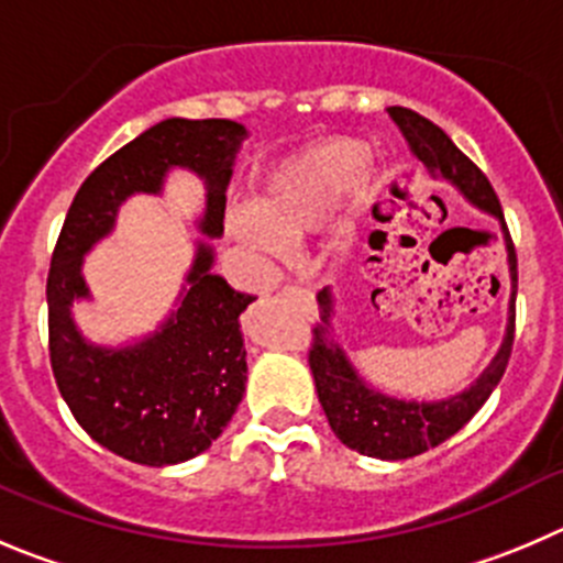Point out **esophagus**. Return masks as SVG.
Instances as JSON below:
<instances>
[{
	"label": "esophagus",
	"instance_id": "esophagus-1",
	"mask_svg": "<svg viewBox=\"0 0 563 563\" xmlns=\"http://www.w3.org/2000/svg\"><path fill=\"white\" fill-rule=\"evenodd\" d=\"M282 292H287V296H296V298H301V301H307V303H314V296L309 290H301V287H285V290Z\"/></svg>",
	"mask_w": 563,
	"mask_h": 563
}]
</instances>
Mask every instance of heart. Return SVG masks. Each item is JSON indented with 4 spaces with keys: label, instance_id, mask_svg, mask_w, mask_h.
Instances as JSON below:
<instances>
[{
    "label": "heart",
    "instance_id": "1",
    "mask_svg": "<svg viewBox=\"0 0 563 563\" xmlns=\"http://www.w3.org/2000/svg\"><path fill=\"white\" fill-rule=\"evenodd\" d=\"M367 159L356 141H325L287 159L267 176L260 192V210H238L232 229L260 251H282L325 223L336 198L353 185Z\"/></svg>",
    "mask_w": 563,
    "mask_h": 563
}]
</instances>
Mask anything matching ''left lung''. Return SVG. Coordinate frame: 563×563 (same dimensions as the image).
Wrapping results in <instances>:
<instances>
[{
	"label": "left lung",
	"mask_w": 563,
	"mask_h": 563,
	"mask_svg": "<svg viewBox=\"0 0 563 563\" xmlns=\"http://www.w3.org/2000/svg\"><path fill=\"white\" fill-rule=\"evenodd\" d=\"M395 124L409 141L411 152L442 179L453 181L464 196L473 201L481 210L492 212L500 218V198H497L495 187L484 176V170L473 163L464 152H459L456 143L431 124L420 112L406 110V107H389ZM506 245H508V271H511V318H508L506 342H503L500 353L495 356L484 376L464 389L462 395H453L439 404H417V400H398L387 398V395L376 393L367 387L351 362L342 353L340 342L331 336L329 318H331V296L329 290L318 292L320 307V323H314L312 342H309V367H312L314 387H318L320 406H323L325 417H329L331 431L336 433L342 445L351 451L362 453V456L373 459H411L420 453L431 451V448L442 445L445 439H451L459 428L467 426L473 420L475 411L486 404L492 389L500 384L503 373L508 367L514 345V320H517V251H514L511 234L506 229Z\"/></svg>",
	"instance_id": "obj_1"
}]
</instances>
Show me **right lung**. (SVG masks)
Returning a JSON list of instances; mask_svg holds the SVG:
<instances>
[{
    "mask_svg": "<svg viewBox=\"0 0 563 563\" xmlns=\"http://www.w3.org/2000/svg\"><path fill=\"white\" fill-rule=\"evenodd\" d=\"M245 126L227 118H168L90 170L68 207L46 278L49 362L74 420L101 448L135 464L163 467L205 453L245 393L240 312L254 296L212 273V249L198 245L187 292L168 323L121 351L88 345L71 320L88 296L82 254L104 238L132 192H159L165 170L181 165L207 181L201 232H223L227 185Z\"/></svg>",
    "mask_w": 563,
    "mask_h": 563,
    "instance_id": "add662e5",
    "label": "right lung"
}]
</instances>
